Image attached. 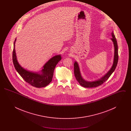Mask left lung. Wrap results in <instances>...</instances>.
<instances>
[{"label":"left lung","instance_id":"8db88e82","mask_svg":"<svg viewBox=\"0 0 131 131\" xmlns=\"http://www.w3.org/2000/svg\"><path fill=\"white\" fill-rule=\"evenodd\" d=\"M112 38H111V40H112L113 43L114 47V60H113V65L112 68L107 72V73L105 74V75H104L103 77L100 78V79H98V80H96L95 81H86L82 78L81 76L78 63L76 61H75L74 63V74H75V77L77 81L79 82L80 84L82 86L86 87V88H92V87H97L99 85H101L110 78V77L112 74V73L114 71L115 69L117 66V64L118 60V46L117 43V41L113 32H112Z\"/></svg>","mask_w":131,"mask_h":131}]
</instances>
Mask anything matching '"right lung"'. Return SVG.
I'll use <instances>...</instances> for the list:
<instances>
[{
	"mask_svg": "<svg viewBox=\"0 0 131 131\" xmlns=\"http://www.w3.org/2000/svg\"><path fill=\"white\" fill-rule=\"evenodd\" d=\"M16 41V38L14 43L13 62L18 73L26 82L34 87L41 88L47 86L52 81L56 64L61 59V55H57L50 58L44 65L40 72H31L23 68L18 62L15 48Z\"/></svg>",
	"mask_w": 131,
	"mask_h": 131,
	"instance_id": "1",
	"label": "right lung"
}]
</instances>
